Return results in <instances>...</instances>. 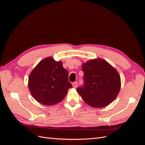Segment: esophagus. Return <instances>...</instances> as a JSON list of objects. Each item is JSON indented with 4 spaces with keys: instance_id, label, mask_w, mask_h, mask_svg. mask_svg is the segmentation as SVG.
Returning a JSON list of instances; mask_svg holds the SVG:
<instances>
[{
    "instance_id": "34e87169",
    "label": "esophagus",
    "mask_w": 145,
    "mask_h": 145,
    "mask_svg": "<svg viewBox=\"0 0 145 145\" xmlns=\"http://www.w3.org/2000/svg\"><path fill=\"white\" fill-rule=\"evenodd\" d=\"M77 85H78V83L77 82H75L72 83V86L74 88H76L77 86Z\"/></svg>"
}]
</instances>
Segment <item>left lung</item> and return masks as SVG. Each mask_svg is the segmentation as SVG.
Masks as SVG:
<instances>
[{"mask_svg":"<svg viewBox=\"0 0 145 145\" xmlns=\"http://www.w3.org/2000/svg\"><path fill=\"white\" fill-rule=\"evenodd\" d=\"M82 71L83 85L77 91L87 104L102 108L114 100L120 89V77L116 69L97 59L83 63Z\"/></svg>","mask_w":145,"mask_h":145,"instance_id":"1","label":"left lung"}]
</instances>
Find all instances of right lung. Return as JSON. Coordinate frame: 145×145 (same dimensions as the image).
<instances>
[{"label":"right lung","mask_w":145,"mask_h":145,"mask_svg":"<svg viewBox=\"0 0 145 145\" xmlns=\"http://www.w3.org/2000/svg\"><path fill=\"white\" fill-rule=\"evenodd\" d=\"M28 86L34 99L50 106L60 103L72 86L69 82L68 72L63 67L62 63L47 57L31 72Z\"/></svg>","instance_id":"1"}]
</instances>
